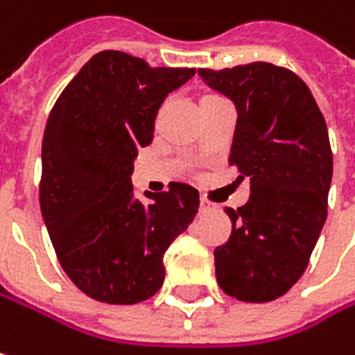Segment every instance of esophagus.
I'll list each match as a JSON object with an SVG mask.
<instances>
[{
    "label": "esophagus",
    "mask_w": 355,
    "mask_h": 355,
    "mask_svg": "<svg viewBox=\"0 0 355 355\" xmlns=\"http://www.w3.org/2000/svg\"><path fill=\"white\" fill-rule=\"evenodd\" d=\"M214 210H216V204L208 202L206 198H202V200H200V212H202V214H206V212H214Z\"/></svg>",
    "instance_id": "1"
}]
</instances>
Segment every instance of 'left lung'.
Wrapping results in <instances>:
<instances>
[{
	"label": "left lung",
	"instance_id": "obj_1",
	"mask_svg": "<svg viewBox=\"0 0 355 355\" xmlns=\"http://www.w3.org/2000/svg\"><path fill=\"white\" fill-rule=\"evenodd\" d=\"M198 74L234 103L230 165L250 180L248 202L226 208L232 234L214 250L216 281L239 301H275L305 272L327 218L334 155L325 119L287 68L252 62Z\"/></svg>",
	"mask_w": 355,
	"mask_h": 355
}]
</instances>
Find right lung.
I'll use <instances>...</instances> for the list:
<instances>
[{"label": "right lung", "mask_w": 355, "mask_h": 355, "mask_svg": "<svg viewBox=\"0 0 355 355\" xmlns=\"http://www.w3.org/2000/svg\"><path fill=\"white\" fill-rule=\"evenodd\" d=\"M193 68H151L125 52L90 58L58 96L42 141L40 208L70 281L111 305L141 303L162 289L164 254L191 224L200 193L171 182L169 191L135 198L137 149L153 141L155 116Z\"/></svg>", "instance_id": "add662e5"}]
</instances>
